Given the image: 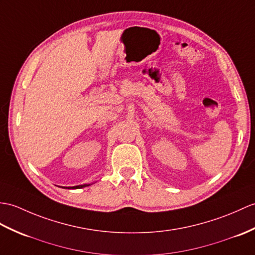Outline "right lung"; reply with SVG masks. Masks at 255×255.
<instances>
[{"label":"right lung","mask_w":255,"mask_h":255,"mask_svg":"<svg viewBox=\"0 0 255 255\" xmlns=\"http://www.w3.org/2000/svg\"><path fill=\"white\" fill-rule=\"evenodd\" d=\"M87 186H90V185H80V186H76V187H73V188L80 189V188H84V187H87Z\"/></svg>","instance_id":"right-lung-1"}]
</instances>
